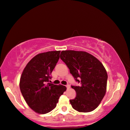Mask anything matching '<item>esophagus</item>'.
<instances>
[{"mask_svg": "<svg viewBox=\"0 0 130 130\" xmlns=\"http://www.w3.org/2000/svg\"><path fill=\"white\" fill-rule=\"evenodd\" d=\"M66 87H67V89H69V88H70V85H69V84H68V85H66Z\"/></svg>", "mask_w": 130, "mask_h": 130, "instance_id": "1", "label": "esophagus"}]
</instances>
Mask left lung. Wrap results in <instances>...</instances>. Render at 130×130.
Instances as JSON below:
<instances>
[{"label":"left lung","mask_w":130,"mask_h":130,"mask_svg":"<svg viewBox=\"0 0 130 130\" xmlns=\"http://www.w3.org/2000/svg\"><path fill=\"white\" fill-rule=\"evenodd\" d=\"M60 58L70 70L79 86L72 85L76 96L70 100L73 108L81 112L95 109L105 96L108 75L100 61L85 52L64 50Z\"/></svg>","instance_id":"left-lung-1"}]
</instances>
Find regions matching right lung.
<instances>
[{"instance_id":"obj_1","label":"right lung","mask_w":130,"mask_h":130,"mask_svg":"<svg viewBox=\"0 0 130 130\" xmlns=\"http://www.w3.org/2000/svg\"><path fill=\"white\" fill-rule=\"evenodd\" d=\"M60 53V51H51L36 55L22 73L21 93L28 106L38 113L45 114L54 109L60 97L67 90L63 85L49 83Z\"/></svg>"}]
</instances>
